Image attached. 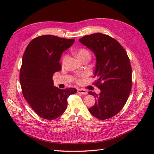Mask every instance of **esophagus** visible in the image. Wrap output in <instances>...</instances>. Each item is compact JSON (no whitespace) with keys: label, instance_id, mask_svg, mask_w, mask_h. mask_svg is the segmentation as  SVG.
Listing matches in <instances>:
<instances>
[{"label":"esophagus","instance_id":"34e87169","mask_svg":"<svg viewBox=\"0 0 154 154\" xmlns=\"http://www.w3.org/2000/svg\"><path fill=\"white\" fill-rule=\"evenodd\" d=\"M78 93H80V94H87V91L85 89H82V88H80V89H78Z\"/></svg>","mask_w":154,"mask_h":154}]
</instances>
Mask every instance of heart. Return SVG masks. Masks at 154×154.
Returning <instances> with one entry per match:
<instances>
[{"mask_svg":"<svg viewBox=\"0 0 154 154\" xmlns=\"http://www.w3.org/2000/svg\"><path fill=\"white\" fill-rule=\"evenodd\" d=\"M76 57L80 59L81 61L85 59H88L89 60L91 58V53L90 51H88V49H85V48H80L77 51H76ZM66 58H67V56L64 55L62 59V65H63L65 63H66ZM77 82H80V79H76Z\"/></svg>","mask_w":154,"mask_h":154,"instance_id":"1","label":"heart"}]
</instances>
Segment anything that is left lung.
<instances>
[{
  "mask_svg": "<svg viewBox=\"0 0 154 154\" xmlns=\"http://www.w3.org/2000/svg\"><path fill=\"white\" fill-rule=\"evenodd\" d=\"M79 40L96 56L95 85L101 90L98 95L88 92L96 98L88 111L98 119H109L123 109L131 91L132 72L127 53L117 40L100 32Z\"/></svg>",
  "mask_w": 154,
  "mask_h": 154,
  "instance_id": "8db88e82",
  "label": "left lung"
}]
</instances>
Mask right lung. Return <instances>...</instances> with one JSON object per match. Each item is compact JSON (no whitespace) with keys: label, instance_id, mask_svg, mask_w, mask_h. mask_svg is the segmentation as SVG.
<instances>
[{"label":"right lung","instance_id":"right-lung-1","mask_svg":"<svg viewBox=\"0 0 154 154\" xmlns=\"http://www.w3.org/2000/svg\"><path fill=\"white\" fill-rule=\"evenodd\" d=\"M54 35L32 39L22 58L20 82L22 94L40 117L53 120L61 116L67 106V97L77 92L74 88L60 89L54 87L53 76L62 69L59 61L62 53L74 42Z\"/></svg>","mask_w":154,"mask_h":154}]
</instances>
